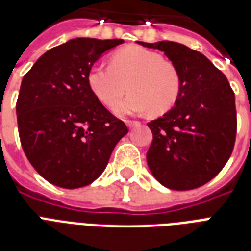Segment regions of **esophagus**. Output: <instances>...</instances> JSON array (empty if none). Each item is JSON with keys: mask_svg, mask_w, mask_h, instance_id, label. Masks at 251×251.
Segmentation results:
<instances>
[{"mask_svg": "<svg viewBox=\"0 0 251 251\" xmlns=\"http://www.w3.org/2000/svg\"><path fill=\"white\" fill-rule=\"evenodd\" d=\"M126 125H127V127H129V129H133V127H135V126L141 125V122H138V121H126Z\"/></svg>", "mask_w": 251, "mask_h": 251, "instance_id": "34e87169", "label": "esophagus"}]
</instances>
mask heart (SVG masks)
Listing matches in <instances>:
<instances>
[{"mask_svg":"<svg viewBox=\"0 0 251 251\" xmlns=\"http://www.w3.org/2000/svg\"><path fill=\"white\" fill-rule=\"evenodd\" d=\"M87 84L100 102L113 106L129 88L127 98L114 106L120 116L149 110L159 116L171 109L181 94V74L157 52L130 45L112 54L110 66L96 64L87 73Z\"/></svg>","mask_w":251,"mask_h":251,"instance_id":"b5f03b06","label":"heart"}]
</instances>
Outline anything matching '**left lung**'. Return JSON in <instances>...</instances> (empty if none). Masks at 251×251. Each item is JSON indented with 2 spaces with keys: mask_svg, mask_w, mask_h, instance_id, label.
I'll return each instance as SVG.
<instances>
[{
  "mask_svg": "<svg viewBox=\"0 0 251 251\" xmlns=\"http://www.w3.org/2000/svg\"><path fill=\"white\" fill-rule=\"evenodd\" d=\"M164 52L181 74L175 106L149 122L152 143L147 164L172 190H191L214 178L233 151L237 118L226 76L202 53L175 41L142 43Z\"/></svg>",
  "mask_w": 251,
  "mask_h": 251,
  "instance_id": "obj_1",
  "label": "left lung"
}]
</instances>
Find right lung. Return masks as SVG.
<instances>
[{
	"mask_svg": "<svg viewBox=\"0 0 251 251\" xmlns=\"http://www.w3.org/2000/svg\"><path fill=\"white\" fill-rule=\"evenodd\" d=\"M122 43L72 39L45 52L23 76L17 101L22 147L37 173L56 186L94 182L129 131L87 84L88 69Z\"/></svg>",
	"mask_w": 251,
	"mask_h": 251,
	"instance_id": "right-lung-1",
	"label": "right lung"
}]
</instances>
